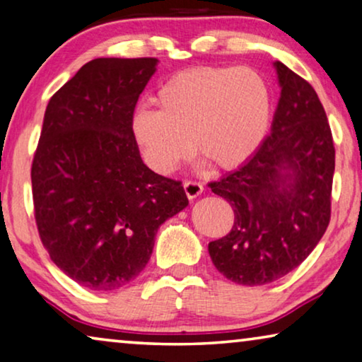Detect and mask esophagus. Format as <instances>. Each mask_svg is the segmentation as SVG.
I'll list each match as a JSON object with an SVG mask.
<instances>
[{"instance_id":"esophagus-1","label":"esophagus","mask_w":362,"mask_h":362,"mask_svg":"<svg viewBox=\"0 0 362 362\" xmlns=\"http://www.w3.org/2000/svg\"><path fill=\"white\" fill-rule=\"evenodd\" d=\"M183 190H185L188 199H195L197 197H199L203 193V185L199 182L187 180L185 183H183Z\"/></svg>"}]
</instances>
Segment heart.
I'll list each match as a JSON object with an SVG mask.
<instances>
[{"instance_id": "b5f03b06", "label": "heart", "mask_w": 362, "mask_h": 362, "mask_svg": "<svg viewBox=\"0 0 362 362\" xmlns=\"http://www.w3.org/2000/svg\"><path fill=\"white\" fill-rule=\"evenodd\" d=\"M154 102L158 110H133L129 132L144 163L163 175L192 148L216 169L244 165L265 143L273 118L269 84L250 68L187 69L167 79Z\"/></svg>"}]
</instances>
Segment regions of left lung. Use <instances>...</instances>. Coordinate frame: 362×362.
Instances as JSON below:
<instances>
[{
    "mask_svg": "<svg viewBox=\"0 0 362 362\" xmlns=\"http://www.w3.org/2000/svg\"><path fill=\"white\" fill-rule=\"evenodd\" d=\"M281 88L272 132L257 154L219 182L234 226L208 244L209 257L237 284L262 286L298 268L330 223L335 148L314 88L281 62L273 63Z\"/></svg>",
    "mask_w": 362,
    "mask_h": 362,
    "instance_id": "8db88e82",
    "label": "left lung"
}]
</instances>
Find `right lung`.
Here are the masks:
<instances>
[{
  "instance_id": "right-lung-1",
  "label": "right lung",
  "mask_w": 362,
  "mask_h": 362,
  "mask_svg": "<svg viewBox=\"0 0 362 362\" xmlns=\"http://www.w3.org/2000/svg\"><path fill=\"white\" fill-rule=\"evenodd\" d=\"M156 58H95L48 102L32 197L52 262L88 289L132 283L160 224L187 208L180 182L143 163L129 132Z\"/></svg>"
}]
</instances>
